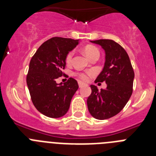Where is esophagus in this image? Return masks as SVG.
<instances>
[{
    "label": "esophagus",
    "instance_id": "esophagus-1",
    "mask_svg": "<svg viewBox=\"0 0 156 156\" xmlns=\"http://www.w3.org/2000/svg\"><path fill=\"white\" fill-rule=\"evenodd\" d=\"M78 84H79L80 87H83L85 85V83H84L81 82V81H78Z\"/></svg>",
    "mask_w": 156,
    "mask_h": 156
}]
</instances>
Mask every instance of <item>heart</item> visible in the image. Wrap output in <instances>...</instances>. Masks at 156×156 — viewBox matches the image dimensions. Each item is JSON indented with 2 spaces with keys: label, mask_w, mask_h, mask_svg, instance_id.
Segmentation results:
<instances>
[{
  "label": "heart",
  "mask_w": 156,
  "mask_h": 156,
  "mask_svg": "<svg viewBox=\"0 0 156 156\" xmlns=\"http://www.w3.org/2000/svg\"><path fill=\"white\" fill-rule=\"evenodd\" d=\"M83 52H84L85 55H86L90 59L95 57V56L100 55V52H99L98 48H96L95 46H93V45H87V46L85 47V48H83ZM73 55L74 51H70L69 52H68V54L66 55V63L69 64V63L71 62L73 57ZM90 75V72H88V73H76V76H77L80 79H81L82 80L84 81H87L89 79Z\"/></svg>",
  "instance_id": "b5f03b06"
}]
</instances>
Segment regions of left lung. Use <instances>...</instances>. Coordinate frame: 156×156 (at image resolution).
<instances>
[{"mask_svg": "<svg viewBox=\"0 0 156 156\" xmlns=\"http://www.w3.org/2000/svg\"><path fill=\"white\" fill-rule=\"evenodd\" d=\"M92 43L101 46L105 51V62L95 83L105 81L107 87L98 90L90 85L91 94L87 103L90 115L95 119H109L124 108L133 93L134 72L127 53L112 40H98Z\"/></svg>", "mask_w": 156, "mask_h": 156, "instance_id": "left-lung-1", "label": "left lung"}]
</instances>
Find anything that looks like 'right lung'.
Returning <instances> with one entry per match:
<instances>
[{
    "mask_svg": "<svg viewBox=\"0 0 156 156\" xmlns=\"http://www.w3.org/2000/svg\"><path fill=\"white\" fill-rule=\"evenodd\" d=\"M78 40L52 37L40 46L32 57L27 83L32 102L43 115L59 118L69 108L72 98L79 86L70 77L64 84L56 79L64 75L66 57L78 44Z\"/></svg>",
    "mask_w": 156,
    "mask_h": 156,
    "instance_id": "add662e5",
    "label": "right lung"
}]
</instances>
